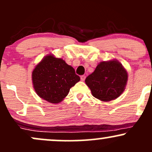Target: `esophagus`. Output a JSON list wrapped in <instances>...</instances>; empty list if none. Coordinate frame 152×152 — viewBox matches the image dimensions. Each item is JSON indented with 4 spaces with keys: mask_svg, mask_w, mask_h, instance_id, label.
Listing matches in <instances>:
<instances>
[{
    "mask_svg": "<svg viewBox=\"0 0 152 152\" xmlns=\"http://www.w3.org/2000/svg\"><path fill=\"white\" fill-rule=\"evenodd\" d=\"M85 78H86V76H84V75H82V76H81V80L82 81H84V80H85Z\"/></svg>",
    "mask_w": 152,
    "mask_h": 152,
    "instance_id": "obj_1",
    "label": "esophagus"
}]
</instances>
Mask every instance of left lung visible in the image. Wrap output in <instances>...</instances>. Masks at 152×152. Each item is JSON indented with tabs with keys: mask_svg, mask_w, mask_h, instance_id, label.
<instances>
[{
	"mask_svg": "<svg viewBox=\"0 0 152 152\" xmlns=\"http://www.w3.org/2000/svg\"><path fill=\"white\" fill-rule=\"evenodd\" d=\"M127 73L118 60L101 62L89 75L85 83L92 95L101 101H111L120 96L127 82Z\"/></svg>",
	"mask_w": 152,
	"mask_h": 152,
	"instance_id": "left-lung-1",
	"label": "left lung"
}]
</instances>
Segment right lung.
<instances>
[{
	"label": "right lung",
	"mask_w": 152,
	"mask_h": 152,
	"mask_svg": "<svg viewBox=\"0 0 152 152\" xmlns=\"http://www.w3.org/2000/svg\"><path fill=\"white\" fill-rule=\"evenodd\" d=\"M33 88L41 98L59 103L68 95L70 89L80 81L75 70L61 58L46 56L32 73Z\"/></svg>",
	"instance_id": "1"
}]
</instances>
